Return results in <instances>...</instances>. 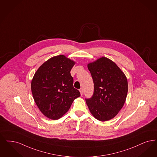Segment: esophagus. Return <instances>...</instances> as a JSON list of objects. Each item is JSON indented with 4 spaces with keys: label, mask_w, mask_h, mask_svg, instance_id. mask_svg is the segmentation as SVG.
<instances>
[{
    "label": "esophagus",
    "mask_w": 157,
    "mask_h": 157,
    "mask_svg": "<svg viewBox=\"0 0 157 157\" xmlns=\"http://www.w3.org/2000/svg\"><path fill=\"white\" fill-rule=\"evenodd\" d=\"M79 91H80V93H81V95H82V94H83V89H80Z\"/></svg>",
    "instance_id": "esophagus-1"
}]
</instances>
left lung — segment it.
Returning a JSON list of instances; mask_svg holds the SVG:
<instances>
[{
  "instance_id": "8db88e82",
  "label": "left lung",
  "mask_w": 157,
  "mask_h": 157,
  "mask_svg": "<svg viewBox=\"0 0 157 157\" xmlns=\"http://www.w3.org/2000/svg\"><path fill=\"white\" fill-rule=\"evenodd\" d=\"M94 83V92L85 99L96 119L105 121L114 117L125 103L128 83L124 74L112 60L101 57L88 65Z\"/></svg>"
}]
</instances>
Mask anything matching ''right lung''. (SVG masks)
<instances>
[{"label": "right lung", "instance_id": "obj_1", "mask_svg": "<svg viewBox=\"0 0 157 157\" xmlns=\"http://www.w3.org/2000/svg\"><path fill=\"white\" fill-rule=\"evenodd\" d=\"M74 64L63 55L54 56L43 63L33 76L31 87L34 100L41 113L50 119L61 118L81 96L74 88L70 73Z\"/></svg>", "mask_w": 157, "mask_h": 157}]
</instances>
